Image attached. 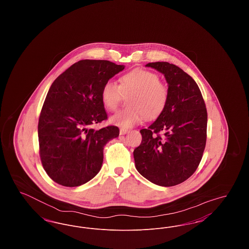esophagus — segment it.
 Segmentation results:
<instances>
[{
  "label": "esophagus",
  "mask_w": 249,
  "mask_h": 249,
  "mask_svg": "<svg viewBox=\"0 0 249 249\" xmlns=\"http://www.w3.org/2000/svg\"><path fill=\"white\" fill-rule=\"evenodd\" d=\"M128 132V130H126V129H120L119 130V134L120 135H124V134H126Z\"/></svg>",
  "instance_id": "34e87169"
}]
</instances>
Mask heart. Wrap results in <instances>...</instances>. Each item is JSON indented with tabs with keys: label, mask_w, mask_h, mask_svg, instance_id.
Segmentation results:
<instances>
[{
	"label": "heart",
	"mask_w": 249,
	"mask_h": 249,
	"mask_svg": "<svg viewBox=\"0 0 249 249\" xmlns=\"http://www.w3.org/2000/svg\"><path fill=\"white\" fill-rule=\"evenodd\" d=\"M124 96H129V107L110 118L112 124L122 129H129L146 119H156L165 109L169 91L165 85L153 71L135 69L119 78V86L107 81L102 88L103 105L109 111H115Z\"/></svg>",
	"instance_id": "heart-1"
}]
</instances>
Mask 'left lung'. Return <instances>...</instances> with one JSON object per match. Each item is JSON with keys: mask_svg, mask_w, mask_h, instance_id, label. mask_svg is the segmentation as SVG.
Segmentation results:
<instances>
[{"mask_svg": "<svg viewBox=\"0 0 249 249\" xmlns=\"http://www.w3.org/2000/svg\"><path fill=\"white\" fill-rule=\"evenodd\" d=\"M145 66L164 75L169 98L158 119L140 130L142 142L133 151L135 167L153 184L172 187L190 178L201 162L207 111L198 85L181 68L164 61Z\"/></svg>", "mask_w": 249, "mask_h": 249, "instance_id": "obj_1", "label": "left lung"}]
</instances>
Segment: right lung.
Here are the masks:
<instances>
[{"mask_svg": "<svg viewBox=\"0 0 249 249\" xmlns=\"http://www.w3.org/2000/svg\"><path fill=\"white\" fill-rule=\"evenodd\" d=\"M124 68L109 60L83 59L51 85L39 118L38 139L42 164L54 182L78 187L100 172L104 147L119 130L89 126L107 119L102 88Z\"/></svg>", "mask_w": 249, "mask_h": 249, "instance_id": "1", "label": "right lung"}]
</instances>
